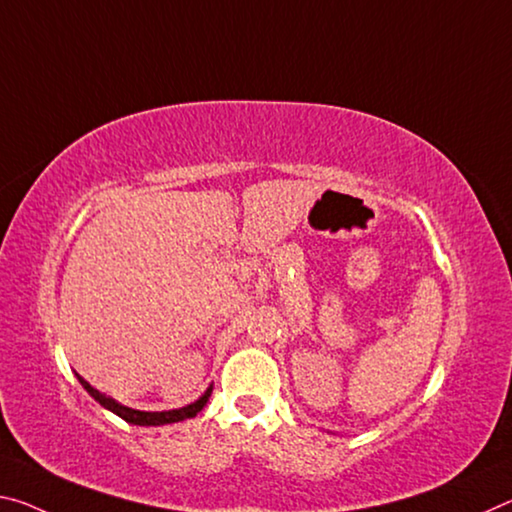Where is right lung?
<instances>
[{
  "label": "right lung",
  "mask_w": 512,
  "mask_h": 512,
  "mask_svg": "<svg viewBox=\"0 0 512 512\" xmlns=\"http://www.w3.org/2000/svg\"><path fill=\"white\" fill-rule=\"evenodd\" d=\"M79 383L84 385L86 392L91 394L97 403L104 405V408L111 410L113 415H118L120 419H125L127 424H134V426H164V424H175V421H184V419L196 417L198 412L207 405L209 394H212V387H209L207 392L202 394L196 403L186 405V408H180V410H168V412H141V410L127 408V405H120V403H116L113 399H109V396H104L102 392H97V389L88 385L84 378H79Z\"/></svg>",
  "instance_id": "right-lung-1"
}]
</instances>
